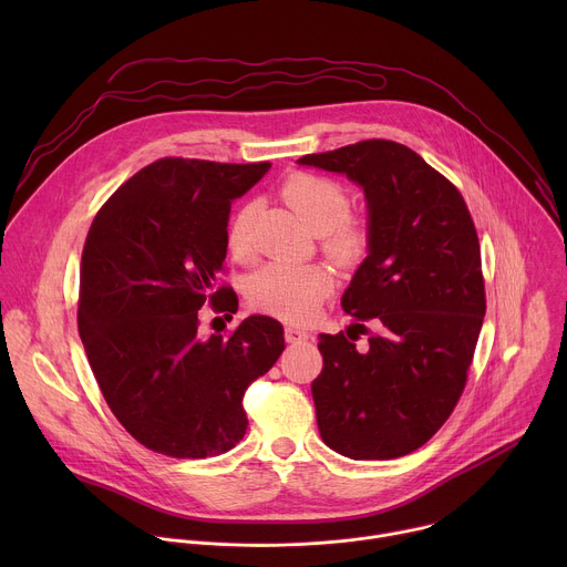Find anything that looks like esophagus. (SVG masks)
I'll list each match as a JSON object with an SVG mask.
<instances>
[{
    "instance_id": "1",
    "label": "esophagus",
    "mask_w": 567,
    "mask_h": 567,
    "mask_svg": "<svg viewBox=\"0 0 567 567\" xmlns=\"http://www.w3.org/2000/svg\"><path fill=\"white\" fill-rule=\"evenodd\" d=\"M285 339H287V343L298 346V343H307L311 339V334L300 330V328H296V326H289V328H285Z\"/></svg>"
}]
</instances>
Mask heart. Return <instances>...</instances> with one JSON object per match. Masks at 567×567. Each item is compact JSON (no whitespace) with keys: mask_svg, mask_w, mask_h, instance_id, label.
Returning <instances> with one entry per match:
<instances>
[{"mask_svg":"<svg viewBox=\"0 0 567 567\" xmlns=\"http://www.w3.org/2000/svg\"><path fill=\"white\" fill-rule=\"evenodd\" d=\"M280 197L291 213L313 233L320 245L339 265H357L370 245L368 219L348 210V190L330 179L311 173H293L280 188ZM226 245L233 258L249 262L251 245V208H239L228 226ZM334 289V274L328 265H285L269 262L249 280V302L258 311L287 322L311 320L320 305Z\"/></svg>","mask_w":567,"mask_h":567,"instance_id":"b5f03b06","label":"heart"}]
</instances>
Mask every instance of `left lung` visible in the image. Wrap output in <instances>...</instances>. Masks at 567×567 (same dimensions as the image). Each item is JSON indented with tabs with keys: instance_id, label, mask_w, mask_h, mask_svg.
Instances as JSON below:
<instances>
[{
	"instance_id": "8db88e82",
	"label": "left lung",
	"mask_w": 567,
	"mask_h": 567,
	"mask_svg": "<svg viewBox=\"0 0 567 567\" xmlns=\"http://www.w3.org/2000/svg\"><path fill=\"white\" fill-rule=\"evenodd\" d=\"M298 164L357 182L370 226L368 258L341 298L368 348L320 334L311 383L320 437L352 460L409 455L442 429L466 385L487 311L475 224L460 190L401 143L359 141Z\"/></svg>"
}]
</instances>
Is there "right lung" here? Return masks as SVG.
<instances>
[{
	"label": "right lung",
	"mask_w": 567,
	"mask_h": 567,
	"mask_svg": "<svg viewBox=\"0 0 567 567\" xmlns=\"http://www.w3.org/2000/svg\"><path fill=\"white\" fill-rule=\"evenodd\" d=\"M271 168L166 156L96 213L80 262L78 332L114 417L145 449L202 460L247 433V388L285 350L276 318L199 334V309H237L217 287L230 202ZM233 318V316H230Z\"/></svg>",
	"instance_id": "add662e5"
}]
</instances>
